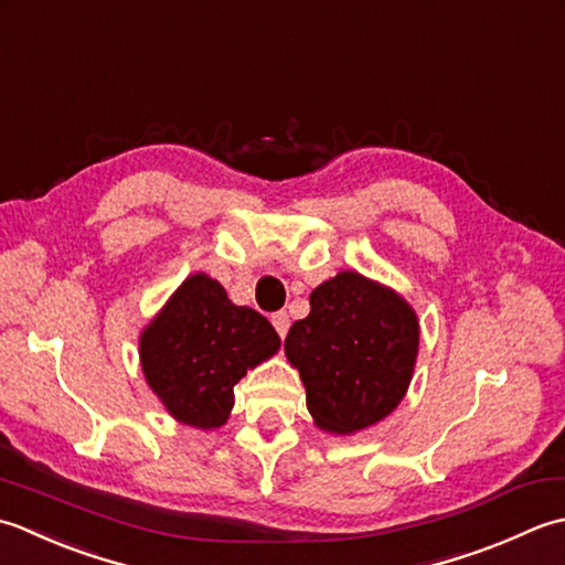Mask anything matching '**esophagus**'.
I'll return each instance as SVG.
<instances>
[{"label":"esophagus","mask_w":565,"mask_h":565,"mask_svg":"<svg viewBox=\"0 0 565 565\" xmlns=\"http://www.w3.org/2000/svg\"><path fill=\"white\" fill-rule=\"evenodd\" d=\"M270 321H273L275 331L280 333V339H285L287 329H290V315H287V312H275V315L270 317Z\"/></svg>","instance_id":"obj_1"}]
</instances>
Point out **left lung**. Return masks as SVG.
Listing matches in <instances>:
<instances>
[{"label": "left lung", "mask_w": 565, "mask_h": 565, "mask_svg": "<svg viewBox=\"0 0 565 565\" xmlns=\"http://www.w3.org/2000/svg\"><path fill=\"white\" fill-rule=\"evenodd\" d=\"M309 305L285 339L309 414L331 434L373 427L409 387L419 351L417 315L395 290L355 270L321 282Z\"/></svg>", "instance_id": "8db88e82"}]
</instances>
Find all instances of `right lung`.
Instances as JSON below:
<instances>
[{
    "label": "right lung",
    "mask_w": 565,
    "mask_h": 565,
    "mask_svg": "<svg viewBox=\"0 0 565 565\" xmlns=\"http://www.w3.org/2000/svg\"><path fill=\"white\" fill-rule=\"evenodd\" d=\"M280 349L270 321L236 307L210 275L194 273L141 333L146 383L178 422L216 429L234 407V385Z\"/></svg>",
    "instance_id": "obj_1"
}]
</instances>
